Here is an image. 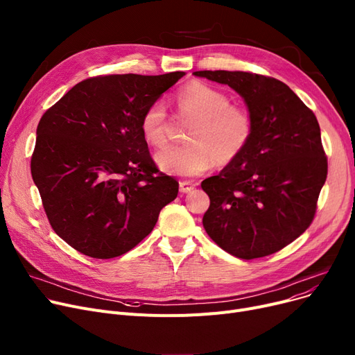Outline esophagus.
Segmentation results:
<instances>
[{
  "instance_id": "obj_1",
  "label": "esophagus",
  "mask_w": 355,
  "mask_h": 355,
  "mask_svg": "<svg viewBox=\"0 0 355 355\" xmlns=\"http://www.w3.org/2000/svg\"><path fill=\"white\" fill-rule=\"evenodd\" d=\"M194 187H196V184H193L191 181H181V182H180V191H181L182 194H187V193L193 191Z\"/></svg>"
}]
</instances>
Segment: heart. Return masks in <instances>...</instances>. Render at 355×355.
Instances as JSON below:
<instances>
[{
	"instance_id": "b5f03b06",
	"label": "heart",
	"mask_w": 355,
	"mask_h": 355,
	"mask_svg": "<svg viewBox=\"0 0 355 355\" xmlns=\"http://www.w3.org/2000/svg\"><path fill=\"white\" fill-rule=\"evenodd\" d=\"M181 114L194 118L182 146H165L155 162L166 174L196 177L214 164H227L243 154L253 135L249 110L230 105L225 92L198 80L184 85L175 93ZM168 115L162 101L149 105L141 116V132L146 142L159 146L166 141Z\"/></svg>"
}]
</instances>
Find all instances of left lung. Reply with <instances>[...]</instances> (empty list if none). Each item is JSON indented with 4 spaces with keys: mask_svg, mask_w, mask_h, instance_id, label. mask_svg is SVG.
I'll use <instances>...</instances> for the list:
<instances>
[{
    "mask_svg": "<svg viewBox=\"0 0 355 355\" xmlns=\"http://www.w3.org/2000/svg\"><path fill=\"white\" fill-rule=\"evenodd\" d=\"M243 98L253 135L240 157L201 182L210 197L202 226L240 259L284 249L312 223L328 162L313 112L284 82L262 74L201 70Z\"/></svg>",
    "mask_w": 355,
    "mask_h": 355,
    "instance_id": "8db88e82",
    "label": "left lung"
}]
</instances>
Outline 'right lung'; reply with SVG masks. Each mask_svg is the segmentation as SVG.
I'll return each mask as SVG.
<instances>
[{"label":"right lung","instance_id":"1","mask_svg":"<svg viewBox=\"0 0 355 355\" xmlns=\"http://www.w3.org/2000/svg\"><path fill=\"white\" fill-rule=\"evenodd\" d=\"M184 74L90 78L42 116L31 175L53 230L73 249L95 259L121 256L175 200L178 182L158 171L141 116Z\"/></svg>","mask_w":355,"mask_h":355}]
</instances>
